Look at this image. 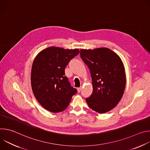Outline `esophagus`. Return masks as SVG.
<instances>
[{
	"instance_id": "esophagus-1",
	"label": "esophagus",
	"mask_w": 150,
	"mask_h": 150,
	"mask_svg": "<svg viewBox=\"0 0 150 150\" xmlns=\"http://www.w3.org/2000/svg\"><path fill=\"white\" fill-rule=\"evenodd\" d=\"M81 89H82L81 87H79V88H77V91H78V92H80L81 90Z\"/></svg>"
}]
</instances>
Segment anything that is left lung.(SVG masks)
<instances>
[{"mask_svg": "<svg viewBox=\"0 0 150 150\" xmlns=\"http://www.w3.org/2000/svg\"><path fill=\"white\" fill-rule=\"evenodd\" d=\"M80 55L90 69L93 91L85 99L88 106L99 113L117 105L125 88L126 75L120 57L112 50L100 47L81 49Z\"/></svg>", "mask_w": 150, "mask_h": 150, "instance_id": "1", "label": "left lung"}]
</instances>
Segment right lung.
Listing matches in <instances>:
<instances>
[{"label":"right lung","mask_w":150,"mask_h":150,"mask_svg":"<svg viewBox=\"0 0 150 150\" xmlns=\"http://www.w3.org/2000/svg\"><path fill=\"white\" fill-rule=\"evenodd\" d=\"M79 53L78 49L49 47L35 57L31 68V87L36 100L47 110L63 111L76 93L65 76V69Z\"/></svg>","instance_id":"right-lung-1"}]
</instances>
